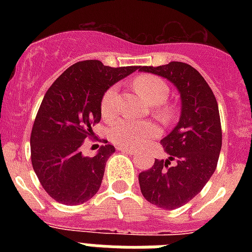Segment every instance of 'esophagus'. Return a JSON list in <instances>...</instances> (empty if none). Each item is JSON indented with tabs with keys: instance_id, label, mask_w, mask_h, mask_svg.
<instances>
[{
	"instance_id": "esophagus-1",
	"label": "esophagus",
	"mask_w": 252,
	"mask_h": 252,
	"mask_svg": "<svg viewBox=\"0 0 252 252\" xmlns=\"http://www.w3.org/2000/svg\"><path fill=\"white\" fill-rule=\"evenodd\" d=\"M123 152V153H126V154H130V156H134V154H137V152L133 149H126V148H122L120 149Z\"/></svg>"
}]
</instances>
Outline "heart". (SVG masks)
I'll use <instances>...</instances> for the list:
<instances>
[{
	"label": "heart",
	"instance_id": "obj_1",
	"mask_svg": "<svg viewBox=\"0 0 252 252\" xmlns=\"http://www.w3.org/2000/svg\"><path fill=\"white\" fill-rule=\"evenodd\" d=\"M133 86L146 102L154 106V112L161 120L166 122L171 118V108L163 103L168 96V86L162 78L150 74H142L134 78ZM116 96L118 89L115 86L107 89L103 94L100 100V112L104 119H112L118 112ZM157 132V126L153 123L122 119L110 126L108 138L111 142L120 148H138L149 138L154 137Z\"/></svg>",
	"mask_w": 252,
	"mask_h": 252
}]
</instances>
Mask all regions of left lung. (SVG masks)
<instances>
[{
	"instance_id": "obj_1",
	"label": "left lung",
	"mask_w": 252,
	"mask_h": 252,
	"mask_svg": "<svg viewBox=\"0 0 252 252\" xmlns=\"http://www.w3.org/2000/svg\"><path fill=\"white\" fill-rule=\"evenodd\" d=\"M170 81L180 94V118L175 128L161 140L168 154L138 175L141 193L149 203L176 209L192 200L213 175L222 145L219 106L213 91L195 68L186 63L141 66ZM172 160L174 165L168 166Z\"/></svg>"
}]
</instances>
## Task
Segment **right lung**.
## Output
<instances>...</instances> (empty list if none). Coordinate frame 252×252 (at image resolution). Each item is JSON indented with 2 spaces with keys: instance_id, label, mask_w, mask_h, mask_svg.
<instances>
[{
  "instance_id": "1",
  "label": "right lung",
  "mask_w": 252,
  "mask_h": 252,
  "mask_svg": "<svg viewBox=\"0 0 252 252\" xmlns=\"http://www.w3.org/2000/svg\"><path fill=\"white\" fill-rule=\"evenodd\" d=\"M137 69L80 61L45 93L31 132V162L43 188L57 203L77 205L98 192L115 148L107 144L94 157H85L81 146L94 137L91 126L100 122V100L107 89Z\"/></svg>"
}]
</instances>
